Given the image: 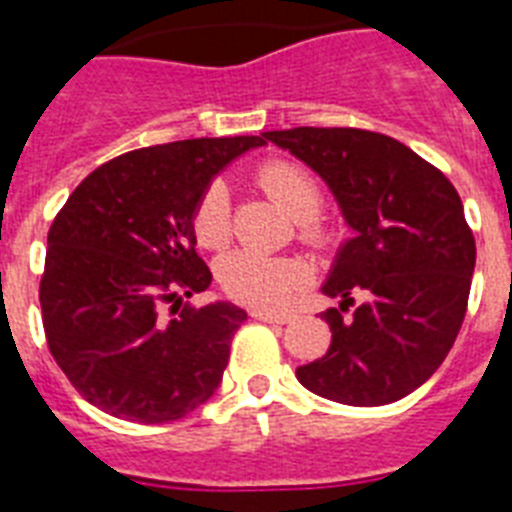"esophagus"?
<instances>
[{"mask_svg":"<svg viewBox=\"0 0 512 512\" xmlns=\"http://www.w3.org/2000/svg\"><path fill=\"white\" fill-rule=\"evenodd\" d=\"M252 319L268 321V324H289L295 316L284 311H265V308H255V311H252Z\"/></svg>","mask_w":512,"mask_h":512,"instance_id":"obj_1","label":"esophagus"}]
</instances>
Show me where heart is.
<instances>
[{"mask_svg": "<svg viewBox=\"0 0 512 512\" xmlns=\"http://www.w3.org/2000/svg\"><path fill=\"white\" fill-rule=\"evenodd\" d=\"M257 183L276 204L300 220V233L313 244L324 241V228L316 220L321 209V188L316 177L300 164L268 162L257 172ZM231 199L223 180L209 183L193 209V233L201 247L220 249L231 239ZM220 284L233 300L247 305H281L305 281V265L295 257L263 255L257 249H236L217 268Z\"/></svg>", "mask_w": 512, "mask_h": 512, "instance_id": "1", "label": "heart"}]
</instances>
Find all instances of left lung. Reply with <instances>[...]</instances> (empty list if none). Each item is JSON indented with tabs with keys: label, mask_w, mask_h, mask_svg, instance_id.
<instances>
[{
	"label": "left lung",
	"mask_w": 512,
	"mask_h": 512,
	"mask_svg": "<svg viewBox=\"0 0 512 512\" xmlns=\"http://www.w3.org/2000/svg\"><path fill=\"white\" fill-rule=\"evenodd\" d=\"M263 138L308 164L353 228L321 287L340 297V308L321 313L332 345L297 366V380L348 406L409 396L441 366L468 311L476 239L460 193L444 172L380 132L295 127Z\"/></svg>",
	"instance_id": "obj_1"
}]
</instances>
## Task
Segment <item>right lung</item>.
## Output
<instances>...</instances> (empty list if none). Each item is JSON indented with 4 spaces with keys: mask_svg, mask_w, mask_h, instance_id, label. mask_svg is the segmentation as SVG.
<instances>
[{
    "mask_svg": "<svg viewBox=\"0 0 512 512\" xmlns=\"http://www.w3.org/2000/svg\"><path fill=\"white\" fill-rule=\"evenodd\" d=\"M257 146V135L196 138L116 156L52 220L39 284L44 335L92 406L162 425L220 388L247 311L183 303L212 284L193 209L225 164Z\"/></svg>",
    "mask_w": 512,
    "mask_h": 512,
    "instance_id": "obj_1",
    "label": "right lung"
}]
</instances>
